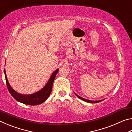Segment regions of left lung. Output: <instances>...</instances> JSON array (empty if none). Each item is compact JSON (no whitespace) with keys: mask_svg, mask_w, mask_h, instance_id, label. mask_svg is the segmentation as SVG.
I'll return each instance as SVG.
<instances>
[{"mask_svg":"<svg viewBox=\"0 0 132 132\" xmlns=\"http://www.w3.org/2000/svg\"><path fill=\"white\" fill-rule=\"evenodd\" d=\"M75 95H76L78 98H80V99H81V100H83V101H86V102H90V103H97V102H100V101H103V100H100V101H91V100H88L85 99V98H82V97H80L79 95H78L77 94H76L75 93Z\"/></svg>","mask_w":132,"mask_h":132,"instance_id":"8db88e82","label":"left lung"}]
</instances>
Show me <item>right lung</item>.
I'll return each instance as SVG.
<instances>
[{"label": "right lung", "mask_w": 132, "mask_h": 132, "mask_svg": "<svg viewBox=\"0 0 132 132\" xmlns=\"http://www.w3.org/2000/svg\"><path fill=\"white\" fill-rule=\"evenodd\" d=\"M58 71H59V69H57L52 73L50 79H49L48 81L47 82V83L46 84L45 86L41 90H39L37 93L29 95L21 94L18 93L15 90H13L8 81L7 76H6L5 69H4V75H5L6 85L7 86L9 91L10 94L13 96V97L15 100L26 105H37L43 103L45 101L48 99L51 91H52L53 81H54L56 75H57Z\"/></svg>", "instance_id": "add662e5"}]
</instances>
